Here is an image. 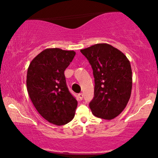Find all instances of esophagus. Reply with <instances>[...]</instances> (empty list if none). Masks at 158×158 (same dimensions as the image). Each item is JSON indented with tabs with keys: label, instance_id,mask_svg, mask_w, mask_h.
Masks as SVG:
<instances>
[{
	"label": "esophagus",
	"instance_id": "obj_1",
	"mask_svg": "<svg viewBox=\"0 0 158 158\" xmlns=\"http://www.w3.org/2000/svg\"><path fill=\"white\" fill-rule=\"evenodd\" d=\"M78 97L80 100H82V99H83V94H82V93H80V94H79L78 95Z\"/></svg>",
	"mask_w": 158,
	"mask_h": 158
}]
</instances>
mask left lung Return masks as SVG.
<instances>
[{
  "mask_svg": "<svg viewBox=\"0 0 158 158\" xmlns=\"http://www.w3.org/2000/svg\"><path fill=\"white\" fill-rule=\"evenodd\" d=\"M89 62L94 77V97L89 107L94 116L112 119L124 110L132 92V69L123 52L107 44L80 50Z\"/></svg>",
  "mask_w": 158,
  "mask_h": 158,
  "instance_id": "obj_1",
  "label": "left lung"
}]
</instances>
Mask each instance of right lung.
<instances>
[{
    "instance_id": "obj_1",
    "label": "right lung",
    "mask_w": 158,
    "mask_h": 158,
    "mask_svg": "<svg viewBox=\"0 0 158 158\" xmlns=\"http://www.w3.org/2000/svg\"><path fill=\"white\" fill-rule=\"evenodd\" d=\"M76 54L74 51L46 48L29 64L26 86L38 112L48 123L64 125L72 120L77 101L68 89L64 71Z\"/></svg>"
}]
</instances>
